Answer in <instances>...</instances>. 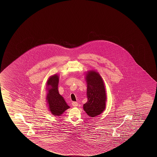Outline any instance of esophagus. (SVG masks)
Returning a JSON list of instances; mask_svg holds the SVG:
<instances>
[{
	"label": "esophagus",
	"mask_w": 157,
	"mask_h": 157,
	"mask_svg": "<svg viewBox=\"0 0 157 157\" xmlns=\"http://www.w3.org/2000/svg\"><path fill=\"white\" fill-rule=\"evenodd\" d=\"M72 105L73 106V107H77L78 105V103L77 102H72Z\"/></svg>",
	"instance_id": "34e87169"
}]
</instances>
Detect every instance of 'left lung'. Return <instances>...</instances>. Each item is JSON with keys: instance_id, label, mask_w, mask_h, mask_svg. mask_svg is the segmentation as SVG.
<instances>
[{"instance_id": "8db88e82", "label": "left lung", "mask_w": 157, "mask_h": 157, "mask_svg": "<svg viewBox=\"0 0 157 157\" xmlns=\"http://www.w3.org/2000/svg\"><path fill=\"white\" fill-rule=\"evenodd\" d=\"M87 82V101L83 105L84 110L91 117L98 116L105 109L106 94L103 80L98 72H88Z\"/></svg>"}]
</instances>
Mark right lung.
Wrapping results in <instances>:
<instances>
[{"instance_id": "add662e5", "label": "right lung", "mask_w": 157, "mask_h": 157, "mask_svg": "<svg viewBox=\"0 0 157 157\" xmlns=\"http://www.w3.org/2000/svg\"><path fill=\"white\" fill-rule=\"evenodd\" d=\"M59 78L57 75L49 78L47 82L48 94L47 101L49 104V109L52 114L55 116H60L64 111L70 108L67 105L64 98L59 95L58 91V84Z\"/></svg>"}]
</instances>
